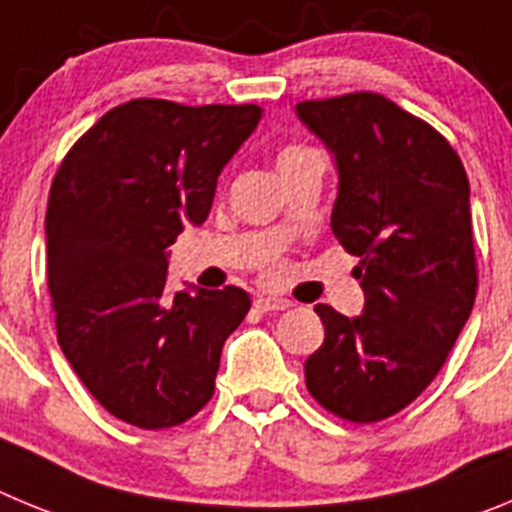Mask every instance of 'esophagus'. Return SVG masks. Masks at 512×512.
Returning a JSON list of instances; mask_svg holds the SVG:
<instances>
[{
    "label": "esophagus",
    "mask_w": 512,
    "mask_h": 512,
    "mask_svg": "<svg viewBox=\"0 0 512 512\" xmlns=\"http://www.w3.org/2000/svg\"><path fill=\"white\" fill-rule=\"evenodd\" d=\"M255 308L257 311L267 313V311H285L290 308L288 298H278V296H257L255 298Z\"/></svg>",
    "instance_id": "1"
}]
</instances>
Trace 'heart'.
<instances>
[{"instance_id":"heart-1","label":"heart","mask_w":512,"mask_h":512,"mask_svg":"<svg viewBox=\"0 0 512 512\" xmlns=\"http://www.w3.org/2000/svg\"><path fill=\"white\" fill-rule=\"evenodd\" d=\"M293 150H298V147H290V150H285V153H293ZM285 153H283V155H285Z\"/></svg>"}]
</instances>
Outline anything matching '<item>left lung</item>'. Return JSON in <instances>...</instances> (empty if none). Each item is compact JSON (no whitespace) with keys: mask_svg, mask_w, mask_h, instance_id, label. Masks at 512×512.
<instances>
[{"mask_svg":"<svg viewBox=\"0 0 512 512\" xmlns=\"http://www.w3.org/2000/svg\"><path fill=\"white\" fill-rule=\"evenodd\" d=\"M296 114L334 155L331 232L359 257L365 308L326 303L306 388L326 411L375 423L403 411L441 365L477 296L469 181L454 147L380 94L301 101Z\"/></svg>","mask_w":512,"mask_h":512,"instance_id":"obj_1","label":"left lung"}]
</instances>
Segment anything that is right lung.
Returning <instances> with one entry per match:
<instances>
[{"label":"right lung","mask_w":512,"mask_h":512,"mask_svg":"<svg viewBox=\"0 0 512 512\" xmlns=\"http://www.w3.org/2000/svg\"><path fill=\"white\" fill-rule=\"evenodd\" d=\"M255 104L132 99L68 150L45 211L48 290L63 354L119 421L170 428L214 395L242 288L188 285L170 298L168 247L204 224L216 178L255 132Z\"/></svg>","instance_id":"obj_1"}]
</instances>
